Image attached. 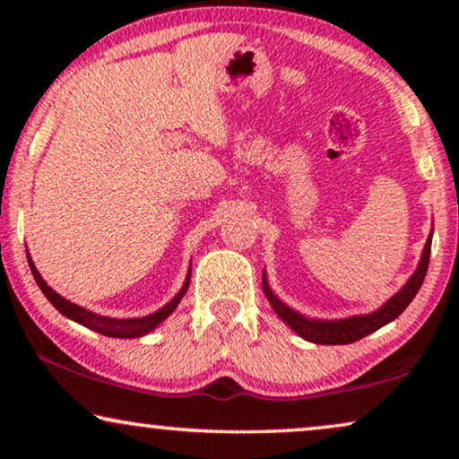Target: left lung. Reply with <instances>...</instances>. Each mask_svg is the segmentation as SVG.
I'll list each match as a JSON object with an SVG mask.
<instances>
[{
    "label": "left lung",
    "mask_w": 459,
    "mask_h": 459,
    "mask_svg": "<svg viewBox=\"0 0 459 459\" xmlns=\"http://www.w3.org/2000/svg\"><path fill=\"white\" fill-rule=\"evenodd\" d=\"M431 237L433 232L427 238L425 248H423V257L421 263L413 275H411L409 281L405 283V287L397 293L393 295L386 304L377 309L375 314L368 316H356V317H348V320H338V322H316V320H307V317L295 314L293 309L287 307L285 304H281L273 293H271L267 279H263V290H265L267 299L271 301V306L277 312V316L290 325L293 332H298L301 338L307 342H314V344H352V342L360 340L368 333L377 332L378 328H383L385 324L393 322L394 317H399L405 307L413 301V298L421 287L423 279L427 275V267H429V255H431ZM265 277V275H263Z\"/></svg>",
    "instance_id": "8db88e82"
}]
</instances>
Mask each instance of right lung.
<instances>
[{
  "label": "right lung",
  "mask_w": 459,
  "mask_h": 459,
  "mask_svg": "<svg viewBox=\"0 0 459 459\" xmlns=\"http://www.w3.org/2000/svg\"><path fill=\"white\" fill-rule=\"evenodd\" d=\"M28 263H30V269H32V275L36 279L38 287H40L42 293L46 295V298H48L50 304L56 307L62 316L71 317V320L79 322L82 325H87V328L95 330L99 333H103V336H108V338H139V336H143V333L152 332L155 325L164 322L166 317L174 312L176 306L180 304V299L184 298V293H186V290H188V285H190V275H188V279H186V283L182 287V291L178 293L176 298L169 301L168 306L158 309V312L152 314V316L129 317V320H117V317H105V316L92 314V312H89V309H84L81 306H74L68 299L60 298V295L54 291L52 287L46 285V281L40 277V273H38V269L34 267L32 259H30V255H28Z\"/></svg>",
  "instance_id": "1"
}]
</instances>
